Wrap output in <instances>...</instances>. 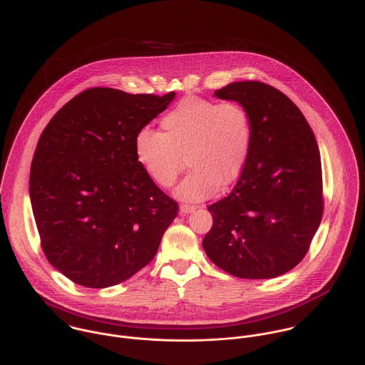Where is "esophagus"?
Returning <instances> with one entry per match:
<instances>
[{
  "mask_svg": "<svg viewBox=\"0 0 365 365\" xmlns=\"http://www.w3.org/2000/svg\"><path fill=\"white\" fill-rule=\"evenodd\" d=\"M195 208H197V207L190 205V204H181V205H180V212H181L182 215H185V213H191Z\"/></svg>",
  "mask_w": 365,
  "mask_h": 365,
  "instance_id": "esophagus-1",
  "label": "esophagus"
}]
</instances>
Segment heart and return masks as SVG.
<instances>
[{
  "label": "heart",
  "mask_w": 365,
  "mask_h": 365,
  "mask_svg": "<svg viewBox=\"0 0 365 365\" xmlns=\"http://www.w3.org/2000/svg\"><path fill=\"white\" fill-rule=\"evenodd\" d=\"M161 132L142 128L135 136V157L158 187L170 188L187 163L190 173L177 188L187 201L210 197L235 182L246 167L253 122L245 105L200 97L182 98L160 120Z\"/></svg>",
  "instance_id": "obj_1"
}]
</instances>
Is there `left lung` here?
I'll use <instances>...</instances> for the list:
<instances>
[{"instance_id":"left-lung-1","label":"left lung","mask_w":365,"mask_h":365,"mask_svg":"<svg viewBox=\"0 0 365 365\" xmlns=\"http://www.w3.org/2000/svg\"><path fill=\"white\" fill-rule=\"evenodd\" d=\"M215 97L247 108L253 142L232 192L208 207L213 223L204 250L239 278L282 275L304 260L323 215L312 128L284 93L261 81L232 83Z\"/></svg>"}]
</instances>
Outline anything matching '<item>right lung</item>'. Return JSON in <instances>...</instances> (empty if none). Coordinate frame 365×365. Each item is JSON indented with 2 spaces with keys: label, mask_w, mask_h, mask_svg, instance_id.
<instances>
[{
  "label": "right lung",
  "mask_w": 365,
  "mask_h": 365,
  "mask_svg": "<svg viewBox=\"0 0 365 365\" xmlns=\"http://www.w3.org/2000/svg\"><path fill=\"white\" fill-rule=\"evenodd\" d=\"M174 97L88 88L42 132L31 164L32 210L46 259L73 282L112 287L156 256L178 204L138 163L135 136Z\"/></svg>",
  "instance_id": "right-lung-1"
}]
</instances>
